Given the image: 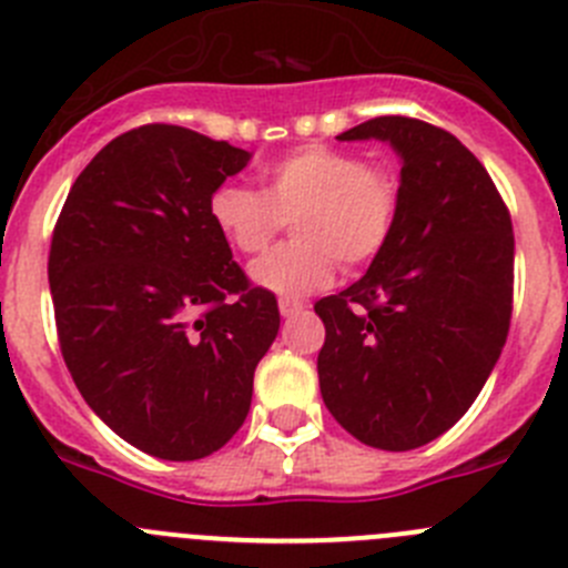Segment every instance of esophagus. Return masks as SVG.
<instances>
[{"mask_svg": "<svg viewBox=\"0 0 568 568\" xmlns=\"http://www.w3.org/2000/svg\"><path fill=\"white\" fill-rule=\"evenodd\" d=\"M302 311H305V305H302V302H296V300H280V314H283L285 320H291V316L302 314Z\"/></svg>", "mask_w": 568, "mask_h": 568, "instance_id": "esophagus-1", "label": "esophagus"}]
</instances>
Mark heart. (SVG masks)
Returning <instances> with one entry per match:
<instances>
[{
    "label": "heart",
    "mask_w": 568,
    "mask_h": 568,
    "mask_svg": "<svg viewBox=\"0 0 568 568\" xmlns=\"http://www.w3.org/2000/svg\"><path fill=\"white\" fill-rule=\"evenodd\" d=\"M400 210V184L384 164L331 145H305L263 171V190L221 184L210 219L243 254H257L291 221L294 241L254 260L260 288L294 300L331 283L336 260L358 268L389 243Z\"/></svg>",
    "instance_id": "obj_1"
}]
</instances>
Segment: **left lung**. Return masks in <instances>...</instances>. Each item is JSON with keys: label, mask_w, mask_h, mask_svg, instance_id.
Wrapping results in <instances>:
<instances>
[{"label": "left lung", "mask_w": 568, "mask_h": 568, "mask_svg": "<svg viewBox=\"0 0 568 568\" xmlns=\"http://www.w3.org/2000/svg\"><path fill=\"white\" fill-rule=\"evenodd\" d=\"M336 140L400 156V210L367 274L314 305L322 400L364 445L412 452L476 400L507 342L513 221L479 159L412 116H375Z\"/></svg>", "instance_id": "8db88e82"}]
</instances>
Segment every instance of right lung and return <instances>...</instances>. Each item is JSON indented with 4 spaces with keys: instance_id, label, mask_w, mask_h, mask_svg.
Here are the masks:
<instances>
[{
    "instance_id": "obj_1",
    "label": "right lung",
    "mask_w": 568,
    "mask_h": 568,
    "mask_svg": "<svg viewBox=\"0 0 568 568\" xmlns=\"http://www.w3.org/2000/svg\"><path fill=\"white\" fill-rule=\"evenodd\" d=\"M252 153L182 125L111 140L67 195L50 246L58 342L89 409L140 452L210 457L243 426L280 331L210 219Z\"/></svg>"
}]
</instances>
